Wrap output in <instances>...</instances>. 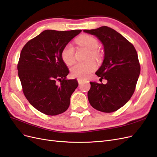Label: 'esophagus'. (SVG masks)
<instances>
[{
    "label": "esophagus",
    "instance_id": "1",
    "mask_svg": "<svg viewBox=\"0 0 157 157\" xmlns=\"http://www.w3.org/2000/svg\"><path fill=\"white\" fill-rule=\"evenodd\" d=\"M83 81H84L83 79H82V78H78V83H79V84L82 83Z\"/></svg>",
    "mask_w": 157,
    "mask_h": 157
}]
</instances>
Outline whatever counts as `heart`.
Instances as JSON below:
<instances>
[{
	"mask_svg": "<svg viewBox=\"0 0 157 157\" xmlns=\"http://www.w3.org/2000/svg\"><path fill=\"white\" fill-rule=\"evenodd\" d=\"M76 42L90 51L88 59L99 60L101 57V53L98 51L99 44L95 38L90 35H83L79 36ZM61 58L66 65L70 66L75 62V49L73 45L67 44L64 46L61 52ZM97 65L95 62L90 61L87 63H77L70 69L71 75L74 78H86L95 70Z\"/></svg>",
	"mask_w": 157,
	"mask_h": 157,
	"instance_id": "heart-1",
	"label": "heart"
}]
</instances>
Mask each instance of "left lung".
Instances as JSON below:
<instances>
[{"label":"left lung","mask_w":157,"mask_h":157,"mask_svg":"<svg viewBox=\"0 0 157 157\" xmlns=\"http://www.w3.org/2000/svg\"><path fill=\"white\" fill-rule=\"evenodd\" d=\"M83 32L103 44L104 59L95 74L107 81L106 84L90 82L88 100L94 109L111 113L127 103L134 93L140 71L137 53L131 43L109 27Z\"/></svg>","instance_id":"1"}]
</instances>
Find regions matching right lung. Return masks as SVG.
I'll list each match as a JSON object with an SVG mask.
<instances>
[{
    "instance_id": "add662e5",
    "label": "right lung",
    "mask_w": 157,
    "mask_h": 157,
    "mask_svg": "<svg viewBox=\"0 0 157 157\" xmlns=\"http://www.w3.org/2000/svg\"><path fill=\"white\" fill-rule=\"evenodd\" d=\"M81 30H46L23 47L18 63V74L24 94L37 110L48 115L63 113L70 106L77 80L67 79L69 70L61 58L66 45ZM59 80V85L56 81Z\"/></svg>"
}]
</instances>
